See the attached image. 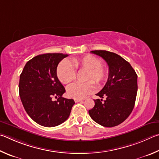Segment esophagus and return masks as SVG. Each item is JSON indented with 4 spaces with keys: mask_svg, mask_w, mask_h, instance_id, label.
Returning <instances> with one entry per match:
<instances>
[{
    "mask_svg": "<svg viewBox=\"0 0 159 159\" xmlns=\"http://www.w3.org/2000/svg\"><path fill=\"white\" fill-rule=\"evenodd\" d=\"M74 101L75 102H80V101H82L83 99L82 98H75Z\"/></svg>",
    "mask_w": 159,
    "mask_h": 159,
    "instance_id": "esophagus-1",
    "label": "esophagus"
}]
</instances>
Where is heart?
<instances>
[{
    "mask_svg": "<svg viewBox=\"0 0 159 159\" xmlns=\"http://www.w3.org/2000/svg\"><path fill=\"white\" fill-rule=\"evenodd\" d=\"M76 70H86L85 83H75L67 88V94L73 98H83L93 91V84H101L106 80L107 69L104 63H101L95 56L87 54L79 58H73L71 63L68 60H63L58 64L57 76L64 84H68L76 78ZM92 82H91L90 81Z\"/></svg>",
    "mask_w": 159,
    "mask_h": 159,
    "instance_id": "obj_1",
    "label": "heart"
}]
</instances>
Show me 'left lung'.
Wrapping results in <instances>:
<instances>
[{"label":"left lung","mask_w":159,"mask_h":159,"mask_svg":"<svg viewBox=\"0 0 159 159\" xmlns=\"http://www.w3.org/2000/svg\"><path fill=\"white\" fill-rule=\"evenodd\" d=\"M91 53L102 57L109 67L107 81L96 94L95 105L89 110L91 119L105 127H114L129 117L134 107L138 91V75L130 64L115 53L94 50ZM106 97L104 102L102 98Z\"/></svg>","instance_id":"left-lung-1"}]
</instances>
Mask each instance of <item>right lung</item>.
Masks as SVG:
<instances>
[{
  "mask_svg": "<svg viewBox=\"0 0 159 159\" xmlns=\"http://www.w3.org/2000/svg\"><path fill=\"white\" fill-rule=\"evenodd\" d=\"M68 54H44L28 61L20 75L19 96L25 110L36 123L54 127L68 119L73 99L63 98L66 89L57 77L58 64ZM54 97L57 98L53 102Z\"/></svg>",
  "mask_w": 159,
  "mask_h": 159,
  "instance_id": "add662e5",
  "label": "right lung"
}]
</instances>
